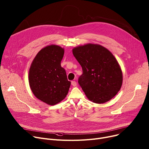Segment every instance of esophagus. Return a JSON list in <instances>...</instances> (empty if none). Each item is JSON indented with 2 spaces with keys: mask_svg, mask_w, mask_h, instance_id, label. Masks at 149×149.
Segmentation results:
<instances>
[{
  "mask_svg": "<svg viewBox=\"0 0 149 149\" xmlns=\"http://www.w3.org/2000/svg\"><path fill=\"white\" fill-rule=\"evenodd\" d=\"M71 84H72L74 87H75V86L77 85V82H76V81H72L71 82Z\"/></svg>",
  "mask_w": 149,
  "mask_h": 149,
  "instance_id": "34e87169",
  "label": "esophagus"
}]
</instances>
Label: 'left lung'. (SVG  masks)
Returning a JSON list of instances; mask_svg holds the SVG:
<instances>
[{"label": "left lung", "mask_w": 149, "mask_h": 149, "mask_svg": "<svg viewBox=\"0 0 149 149\" xmlns=\"http://www.w3.org/2000/svg\"><path fill=\"white\" fill-rule=\"evenodd\" d=\"M72 53L82 67L78 83L90 101L103 104L116 95L122 85L121 68L113 54L102 45L87 44Z\"/></svg>", "instance_id": "8db88e82"}]
</instances>
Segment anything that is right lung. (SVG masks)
<instances>
[{
  "label": "right lung",
  "instance_id": "add662e5",
  "mask_svg": "<svg viewBox=\"0 0 149 149\" xmlns=\"http://www.w3.org/2000/svg\"><path fill=\"white\" fill-rule=\"evenodd\" d=\"M63 55L64 49L61 47L48 45L38 53L29 69L32 92L38 100L50 105L65 99L71 86L61 65Z\"/></svg>",
  "mask_w": 149,
  "mask_h": 149
}]
</instances>
